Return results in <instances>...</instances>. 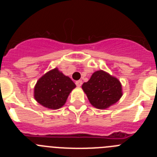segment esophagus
Segmentation results:
<instances>
[{
	"mask_svg": "<svg viewBox=\"0 0 157 157\" xmlns=\"http://www.w3.org/2000/svg\"><path fill=\"white\" fill-rule=\"evenodd\" d=\"M75 84L77 86L80 87L82 85V80H78V81H76Z\"/></svg>",
	"mask_w": 157,
	"mask_h": 157,
	"instance_id": "1",
	"label": "esophagus"
}]
</instances>
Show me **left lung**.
Returning a JSON list of instances; mask_svg holds the SVG:
<instances>
[{
  "instance_id": "left-lung-1",
  "label": "left lung",
  "mask_w": 157,
  "mask_h": 157,
  "mask_svg": "<svg viewBox=\"0 0 157 157\" xmlns=\"http://www.w3.org/2000/svg\"><path fill=\"white\" fill-rule=\"evenodd\" d=\"M91 105L98 109H106L121 98L122 85L116 77L102 70L97 71L87 82L82 86Z\"/></svg>"
}]
</instances>
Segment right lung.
Returning <instances> with one entry per match:
<instances>
[{"label":"right lung","mask_w":157,"mask_h":157,"mask_svg":"<svg viewBox=\"0 0 157 157\" xmlns=\"http://www.w3.org/2000/svg\"><path fill=\"white\" fill-rule=\"evenodd\" d=\"M75 84L68 76L54 68L40 78L34 86V98L42 106L50 109L61 108Z\"/></svg>","instance_id":"obj_1"}]
</instances>
